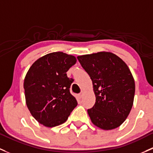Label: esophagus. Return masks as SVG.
Segmentation results:
<instances>
[{
  "instance_id": "esophagus-1",
  "label": "esophagus",
  "mask_w": 153,
  "mask_h": 153,
  "mask_svg": "<svg viewBox=\"0 0 153 153\" xmlns=\"http://www.w3.org/2000/svg\"><path fill=\"white\" fill-rule=\"evenodd\" d=\"M82 96H83V92H81L80 94H77V97H78V99H81V98L82 97Z\"/></svg>"
}]
</instances>
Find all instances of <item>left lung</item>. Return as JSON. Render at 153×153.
Wrapping results in <instances>:
<instances>
[{"instance_id": "8db88e82", "label": "left lung", "mask_w": 153, "mask_h": 153, "mask_svg": "<svg viewBox=\"0 0 153 153\" xmlns=\"http://www.w3.org/2000/svg\"><path fill=\"white\" fill-rule=\"evenodd\" d=\"M93 83L96 102L88 109L94 125L103 130L118 128L133 106L135 82L127 64L108 52L78 56Z\"/></svg>"}]
</instances>
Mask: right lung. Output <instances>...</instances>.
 <instances>
[{
  "label": "right lung",
  "instance_id": "add662e5",
  "mask_svg": "<svg viewBox=\"0 0 153 153\" xmlns=\"http://www.w3.org/2000/svg\"><path fill=\"white\" fill-rule=\"evenodd\" d=\"M75 62L73 56L51 53L36 60L25 75L26 105L31 115L45 126L65 123L78 105L70 91L73 79L66 73Z\"/></svg>",
  "mask_w": 153,
  "mask_h": 153
}]
</instances>
